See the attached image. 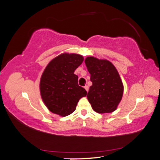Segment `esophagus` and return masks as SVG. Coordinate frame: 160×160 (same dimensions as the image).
<instances>
[{
  "label": "esophagus",
  "mask_w": 160,
  "mask_h": 160,
  "mask_svg": "<svg viewBox=\"0 0 160 160\" xmlns=\"http://www.w3.org/2000/svg\"><path fill=\"white\" fill-rule=\"evenodd\" d=\"M84 88L85 89V90H86L87 92H88V90H89V87H88V85H85V86H84Z\"/></svg>",
  "instance_id": "34e87169"
}]
</instances>
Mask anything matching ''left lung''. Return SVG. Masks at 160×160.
<instances>
[{"mask_svg":"<svg viewBox=\"0 0 160 160\" xmlns=\"http://www.w3.org/2000/svg\"><path fill=\"white\" fill-rule=\"evenodd\" d=\"M85 63L92 82L87 98L93 110L98 113L113 112L122 100L123 92V85L118 71L107 60L87 57Z\"/></svg>","mask_w":160,"mask_h":160,"instance_id":"left-lung-1","label":"left lung"}]
</instances>
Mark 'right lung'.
<instances>
[{"label":"right lung","mask_w":160,"mask_h":160,"mask_svg":"<svg viewBox=\"0 0 160 160\" xmlns=\"http://www.w3.org/2000/svg\"><path fill=\"white\" fill-rule=\"evenodd\" d=\"M83 61V57L79 54L64 53L51 60L45 68L40 92L45 106L53 113L69 115L75 111L79 99L87 95L74 74Z\"/></svg>","instance_id":"add662e5"}]
</instances>
